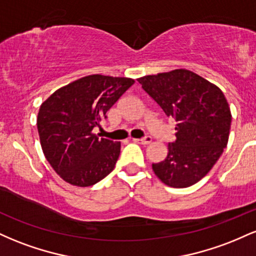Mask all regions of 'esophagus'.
<instances>
[{
    "label": "esophagus",
    "instance_id": "obj_1",
    "mask_svg": "<svg viewBox=\"0 0 256 256\" xmlns=\"http://www.w3.org/2000/svg\"><path fill=\"white\" fill-rule=\"evenodd\" d=\"M134 140L136 143H140V144H143V146H146L149 144V143H152V137L146 136V138H140V140H137V138H134Z\"/></svg>",
    "mask_w": 256,
    "mask_h": 256
}]
</instances>
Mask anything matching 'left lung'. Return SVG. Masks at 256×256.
I'll return each instance as SVG.
<instances>
[{
    "label": "left lung",
    "instance_id": "1",
    "mask_svg": "<svg viewBox=\"0 0 256 256\" xmlns=\"http://www.w3.org/2000/svg\"><path fill=\"white\" fill-rule=\"evenodd\" d=\"M167 116L177 122L176 140L152 171L171 188L192 186L212 170L228 146L231 110L216 84L189 70L149 74L137 79Z\"/></svg>",
    "mask_w": 256,
    "mask_h": 256
}]
</instances>
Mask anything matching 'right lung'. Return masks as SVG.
Wrapping results in <instances>:
<instances>
[{"label": "right lung", "mask_w": 256, "mask_h": 256, "mask_svg": "<svg viewBox=\"0 0 256 256\" xmlns=\"http://www.w3.org/2000/svg\"><path fill=\"white\" fill-rule=\"evenodd\" d=\"M132 78L90 74L52 92L37 116L46 161L66 183L91 186L113 171L120 142L100 138L92 130L131 85Z\"/></svg>", "instance_id": "obj_1"}]
</instances>
